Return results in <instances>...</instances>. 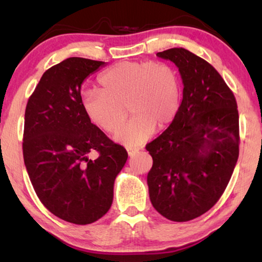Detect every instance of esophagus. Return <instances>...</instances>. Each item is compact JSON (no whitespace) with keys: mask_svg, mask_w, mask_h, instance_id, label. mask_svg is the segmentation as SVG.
Wrapping results in <instances>:
<instances>
[{"mask_svg":"<svg viewBox=\"0 0 262 262\" xmlns=\"http://www.w3.org/2000/svg\"><path fill=\"white\" fill-rule=\"evenodd\" d=\"M127 152H128V155H129V157H133V156H135L137 152H139V149H136V148H128L127 149Z\"/></svg>","mask_w":262,"mask_h":262,"instance_id":"esophagus-1","label":"esophagus"}]
</instances>
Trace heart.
Listing matches in <instances>:
<instances>
[{
	"label": "heart",
	"instance_id": "1",
	"mask_svg": "<svg viewBox=\"0 0 262 262\" xmlns=\"http://www.w3.org/2000/svg\"><path fill=\"white\" fill-rule=\"evenodd\" d=\"M100 90L90 89L82 96L83 111L95 126L114 133L118 143L137 147L174 120L179 111L181 84L178 73L163 62L123 61L99 76Z\"/></svg>",
	"mask_w": 262,
	"mask_h": 262
}]
</instances>
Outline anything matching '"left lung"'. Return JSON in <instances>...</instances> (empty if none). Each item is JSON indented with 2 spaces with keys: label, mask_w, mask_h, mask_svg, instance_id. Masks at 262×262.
I'll use <instances>...</instances> for the list:
<instances>
[{
  "label": "left lung",
  "mask_w": 262,
  "mask_h": 262,
  "mask_svg": "<svg viewBox=\"0 0 262 262\" xmlns=\"http://www.w3.org/2000/svg\"><path fill=\"white\" fill-rule=\"evenodd\" d=\"M157 56L177 66L183 99L174 120L147 145L152 157L149 196L159 214L174 222L201 216L227 188L239 155L236 98L217 70L185 48Z\"/></svg>",
  "instance_id": "8db88e82"
}]
</instances>
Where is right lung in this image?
<instances>
[{
	"label": "right lung",
	"instance_id": "add662e5",
	"mask_svg": "<svg viewBox=\"0 0 262 262\" xmlns=\"http://www.w3.org/2000/svg\"><path fill=\"white\" fill-rule=\"evenodd\" d=\"M106 62L69 57L43 73L25 110L23 156L39 200L74 224L94 223L113 202L114 180L126 149L111 141L84 113V79ZM98 151L92 161L88 154Z\"/></svg>",
	"mask_w": 262,
	"mask_h": 262
}]
</instances>
